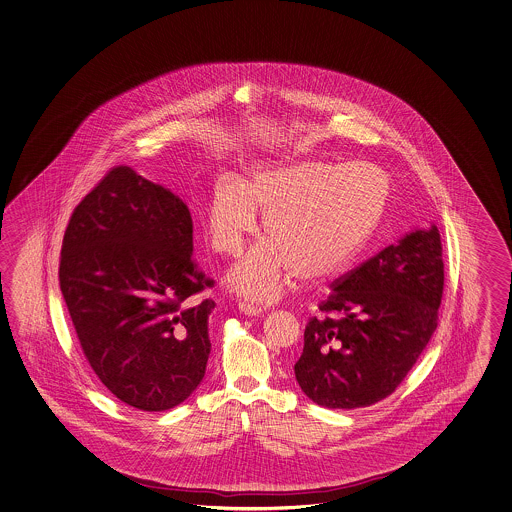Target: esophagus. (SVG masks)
Returning <instances> with one entry per match:
<instances>
[{
    "mask_svg": "<svg viewBox=\"0 0 512 512\" xmlns=\"http://www.w3.org/2000/svg\"><path fill=\"white\" fill-rule=\"evenodd\" d=\"M238 311L244 312V314H248V316H259L262 309L259 305H253L250 301H240V303H238Z\"/></svg>",
    "mask_w": 512,
    "mask_h": 512,
    "instance_id": "esophagus-1",
    "label": "esophagus"
}]
</instances>
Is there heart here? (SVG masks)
<instances>
[{
    "mask_svg": "<svg viewBox=\"0 0 512 512\" xmlns=\"http://www.w3.org/2000/svg\"><path fill=\"white\" fill-rule=\"evenodd\" d=\"M387 198V174L374 164H259L242 181H214L207 235L212 250L235 257L262 212L268 238L231 268L227 283L251 300L274 301L294 272L318 281L342 270L381 220Z\"/></svg>",
    "mask_w": 512,
    "mask_h": 512,
    "instance_id": "obj_1",
    "label": "heart"
}]
</instances>
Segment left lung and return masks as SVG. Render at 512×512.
<instances>
[{"mask_svg": "<svg viewBox=\"0 0 512 512\" xmlns=\"http://www.w3.org/2000/svg\"><path fill=\"white\" fill-rule=\"evenodd\" d=\"M444 290L437 225L414 229L333 283L322 316L305 327L294 364L301 390L327 409L390 396L438 325Z\"/></svg>", "mask_w": 512, "mask_h": 512, "instance_id": "1", "label": "left lung"}]
</instances>
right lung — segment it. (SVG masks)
I'll return each mask as SVG.
<instances>
[{
	"label": "right lung",
	"instance_id": "obj_1",
	"mask_svg": "<svg viewBox=\"0 0 512 512\" xmlns=\"http://www.w3.org/2000/svg\"><path fill=\"white\" fill-rule=\"evenodd\" d=\"M192 216L172 190L116 166L75 207L59 281L105 388L138 411L183 403L205 375L214 301L192 259Z\"/></svg>",
	"mask_w": 512,
	"mask_h": 512
}]
</instances>
